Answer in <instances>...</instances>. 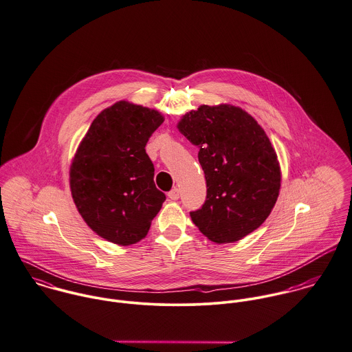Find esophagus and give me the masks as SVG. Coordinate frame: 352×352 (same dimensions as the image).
<instances>
[{
    "label": "esophagus",
    "mask_w": 352,
    "mask_h": 352,
    "mask_svg": "<svg viewBox=\"0 0 352 352\" xmlns=\"http://www.w3.org/2000/svg\"><path fill=\"white\" fill-rule=\"evenodd\" d=\"M168 198L170 199H178L179 198V189H177V188H174V189H171L170 192H168Z\"/></svg>",
    "instance_id": "esophagus-1"
}]
</instances>
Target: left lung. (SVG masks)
<instances>
[{
    "label": "left lung",
    "instance_id": "obj_1",
    "mask_svg": "<svg viewBox=\"0 0 352 352\" xmlns=\"http://www.w3.org/2000/svg\"><path fill=\"white\" fill-rule=\"evenodd\" d=\"M181 133L199 148L206 199L190 212L198 230L214 243L237 241L269 217L280 188V170L262 126L231 105L186 113Z\"/></svg>",
    "mask_w": 352,
    "mask_h": 352
}]
</instances>
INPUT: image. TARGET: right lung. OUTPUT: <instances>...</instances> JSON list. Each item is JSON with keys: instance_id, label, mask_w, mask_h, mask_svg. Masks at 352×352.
Wrapping results in <instances>:
<instances>
[{"instance_id": "right-lung-1", "label": "right lung", "mask_w": 352, "mask_h": 352, "mask_svg": "<svg viewBox=\"0 0 352 352\" xmlns=\"http://www.w3.org/2000/svg\"><path fill=\"white\" fill-rule=\"evenodd\" d=\"M162 115L125 101L102 111L79 144L70 188L86 224L120 245L142 240L166 199L146 144Z\"/></svg>"}]
</instances>
